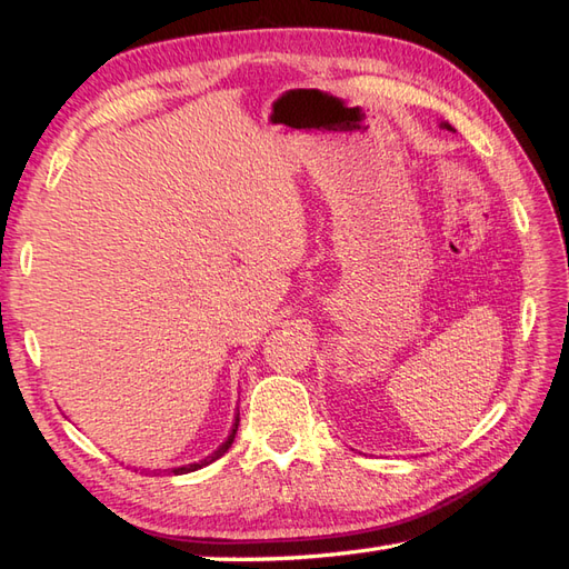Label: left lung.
<instances>
[{"instance_id": "8db88e82", "label": "left lung", "mask_w": 569, "mask_h": 569, "mask_svg": "<svg viewBox=\"0 0 569 569\" xmlns=\"http://www.w3.org/2000/svg\"><path fill=\"white\" fill-rule=\"evenodd\" d=\"M440 127H445V129H450V131H452V127H450V124H447V122H442Z\"/></svg>"}]
</instances>
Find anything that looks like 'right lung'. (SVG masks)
<instances>
[{"label":"right lung","mask_w":569,"mask_h":569,"mask_svg":"<svg viewBox=\"0 0 569 569\" xmlns=\"http://www.w3.org/2000/svg\"><path fill=\"white\" fill-rule=\"evenodd\" d=\"M237 428H239V416L234 418V426H232V432H229V438L217 447V450L210 455V457H204V459H200V462H196V465H186V467H176V469H171L173 475H188V471H196V469H200V467H204V465H210V462H214V459H220L229 447H232V442H234V435H237Z\"/></svg>","instance_id":"add662e5"}]
</instances>
